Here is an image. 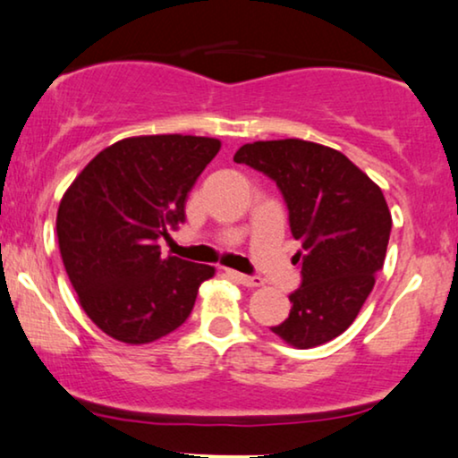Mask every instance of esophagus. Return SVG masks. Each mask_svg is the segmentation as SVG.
Wrapping results in <instances>:
<instances>
[{
  "instance_id": "esophagus-1",
  "label": "esophagus",
  "mask_w": 458,
  "mask_h": 458,
  "mask_svg": "<svg viewBox=\"0 0 458 458\" xmlns=\"http://www.w3.org/2000/svg\"><path fill=\"white\" fill-rule=\"evenodd\" d=\"M228 276L236 280V283H241L242 286H259L261 284L259 276H249V274H242V272H236V270H228Z\"/></svg>"
}]
</instances>
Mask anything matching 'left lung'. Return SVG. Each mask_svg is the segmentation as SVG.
<instances>
[{"label":"left lung","instance_id":"obj_1","mask_svg":"<svg viewBox=\"0 0 458 458\" xmlns=\"http://www.w3.org/2000/svg\"><path fill=\"white\" fill-rule=\"evenodd\" d=\"M234 161L276 182L301 245L293 258L301 284L289 295V318L272 333L300 350L339 337L386 261L392 213L381 188L339 150L306 140L245 144Z\"/></svg>","mask_w":458,"mask_h":458}]
</instances>
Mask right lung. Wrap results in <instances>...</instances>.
I'll return each instance as SVG.
<instances>
[{
  "label": "right lung",
  "instance_id": "add662e5",
  "mask_svg": "<svg viewBox=\"0 0 458 458\" xmlns=\"http://www.w3.org/2000/svg\"><path fill=\"white\" fill-rule=\"evenodd\" d=\"M219 140L140 136L91 158L58 207L63 264L98 328L123 344H150L191 316L213 267L163 258L158 239L186 222L188 192Z\"/></svg>",
  "mask_w": 458,
  "mask_h": 458
}]
</instances>
